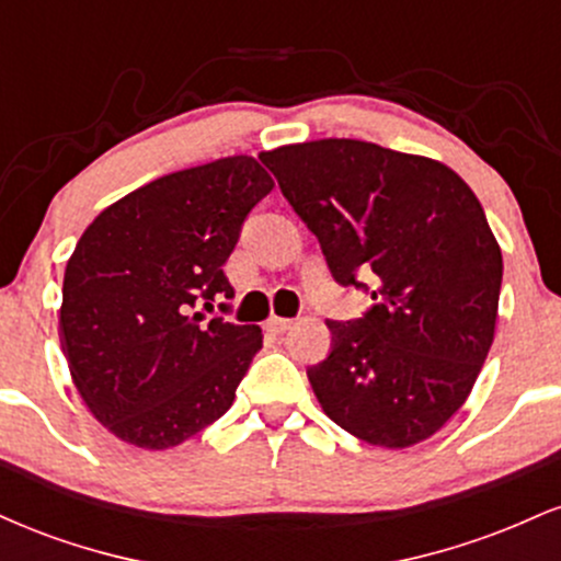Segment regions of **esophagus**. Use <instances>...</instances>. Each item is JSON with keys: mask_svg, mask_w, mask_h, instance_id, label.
Returning a JSON list of instances; mask_svg holds the SVG:
<instances>
[{"mask_svg": "<svg viewBox=\"0 0 561 561\" xmlns=\"http://www.w3.org/2000/svg\"><path fill=\"white\" fill-rule=\"evenodd\" d=\"M268 330H272L274 334H282V332H287L289 327H293V319H285V317H272L268 319Z\"/></svg>", "mask_w": 561, "mask_h": 561, "instance_id": "34e87169", "label": "esophagus"}]
</instances>
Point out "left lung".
I'll list each match as a JSON object with an SVG mask.
<instances>
[{
	"label": "left lung",
	"instance_id": "left-lung-1",
	"mask_svg": "<svg viewBox=\"0 0 561 561\" xmlns=\"http://www.w3.org/2000/svg\"><path fill=\"white\" fill-rule=\"evenodd\" d=\"M261 160L334 279L375 285L364 319L327 321L332 351L308 369L321 409L371 446L427 440L465 405L493 345L504 261L480 199L448 165L362 139Z\"/></svg>",
	"mask_w": 561,
	"mask_h": 561
}]
</instances>
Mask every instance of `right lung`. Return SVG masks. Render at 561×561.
<instances>
[{
  "label": "right lung",
  "mask_w": 561,
  "mask_h": 561,
  "mask_svg": "<svg viewBox=\"0 0 561 561\" xmlns=\"http://www.w3.org/2000/svg\"><path fill=\"white\" fill-rule=\"evenodd\" d=\"M272 190L255 158H221L128 192L81 234L62 279V353L94 420L128 446H179L234 403L261 327L195 308L234 298L224 263Z\"/></svg>",
  "instance_id": "add662e5"
}]
</instances>
